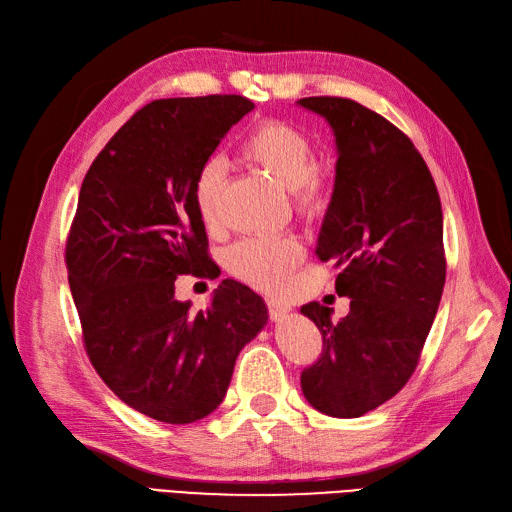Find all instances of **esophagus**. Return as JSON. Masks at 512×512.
Listing matches in <instances>:
<instances>
[{
	"label": "esophagus",
	"instance_id": "1",
	"mask_svg": "<svg viewBox=\"0 0 512 512\" xmlns=\"http://www.w3.org/2000/svg\"><path fill=\"white\" fill-rule=\"evenodd\" d=\"M267 307H269V316H271V320H275V322H282L288 314H290V305H286V303H282V301H277V299H269L267 301Z\"/></svg>",
	"mask_w": 512,
	"mask_h": 512
}]
</instances>
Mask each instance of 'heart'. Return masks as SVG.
I'll list each match as a JSON object with an SVG mask.
<instances>
[{"mask_svg":"<svg viewBox=\"0 0 512 512\" xmlns=\"http://www.w3.org/2000/svg\"><path fill=\"white\" fill-rule=\"evenodd\" d=\"M241 158L269 175L280 188L288 190L292 205L303 218L316 220L329 207V181L314 164V145L307 134L286 121H262L241 145ZM224 185V166L209 160L194 179V203L198 218L207 228L218 224V205ZM303 258L297 237H250L241 239L224 256L226 269L260 290H280L292 269Z\"/></svg>","mask_w":512,"mask_h":512,"instance_id":"obj_1","label":"heart"}]
</instances>
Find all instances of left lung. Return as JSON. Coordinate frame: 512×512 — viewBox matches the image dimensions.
<instances>
[{
	"label": "left lung",
	"mask_w": 512,
	"mask_h": 512,
	"mask_svg": "<svg viewBox=\"0 0 512 512\" xmlns=\"http://www.w3.org/2000/svg\"><path fill=\"white\" fill-rule=\"evenodd\" d=\"M329 123L337 164L316 256L339 267L350 299L339 322L301 307L322 333L320 359L301 374L318 412L356 418L397 395L414 374L446 280L442 205L421 153L391 121L348 98L297 102Z\"/></svg>",
	"instance_id": "obj_1"
}]
</instances>
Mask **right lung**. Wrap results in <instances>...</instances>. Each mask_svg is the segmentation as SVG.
Here are the masks:
<instances>
[{
	"label": "right lung",
	"mask_w": 512,
	"mask_h": 512,
	"mask_svg": "<svg viewBox=\"0 0 512 512\" xmlns=\"http://www.w3.org/2000/svg\"><path fill=\"white\" fill-rule=\"evenodd\" d=\"M254 104L243 96L156 100L98 153L81 185L66 265L85 350L123 404L188 425L222 404L235 361L265 327L262 297L224 280L192 314L183 273L209 271L194 179Z\"/></svg>",
	"instance_id": "1"
}]
</instances>
